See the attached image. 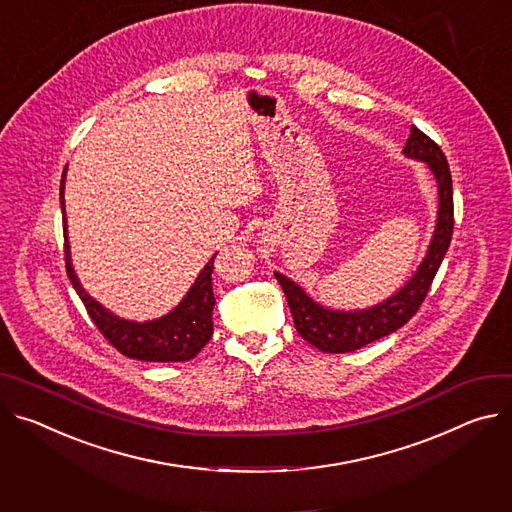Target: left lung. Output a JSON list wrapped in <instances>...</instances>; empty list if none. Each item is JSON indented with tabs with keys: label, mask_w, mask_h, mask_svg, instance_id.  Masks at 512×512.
<instances>
[{
	"label": "left lung",
	"mask_w": 512,
	"mask_h": 512,
	"mask_svg": "<svg viewBox=\"0 0 512 512\" xmlns=\"http://www.w3.org/2000/svg\"><path fill=\"white\" fill-rule=\"evenodd\" d=\"M404 155L425 161L435 173L439 183V218L425 261L398 294L367 310H327L312 302L306 292L288 280L286 275L275 273V280L280 282L286 294L296 331L304 341L324 353H349L404 327L425 302L439 265L449 249L453 237V183L449 163L433 138L416 126L410 128Z\"/></svg>",
	"instance_id": "obj_1"
}]
</instances>
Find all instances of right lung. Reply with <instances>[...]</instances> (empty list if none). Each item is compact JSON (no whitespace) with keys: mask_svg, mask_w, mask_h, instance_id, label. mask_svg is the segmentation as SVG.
I'll return each mask as SVG.
<instances>
[{"mask_svg":"<svg viewBox=\"0 0 512 512\" xmlns=\"http://www.w3.org/2000/svg\"><path fill=\"white\" fill-rule=\"evenodd\" d=\"M63 183L61 179V208L65 214L63 200ZM63 232H65V265L67 275L79 294L87 314L94 320L104 339L118 349L122 355L141 359V361H188L194 359L202 347L212 337V308H214V292H212V269L216 255L206 263L202 273L198 275L196 284L190 288L188 296L181 304L169 312L167 316L151 322H130L114 316L87 292L77 282V277L71 267L69 243H67V224L63 216Z\"/></svg>","mask_w":512,"mask_h":512,"instance_id":"1","label":"right lung"}]
</instances>
